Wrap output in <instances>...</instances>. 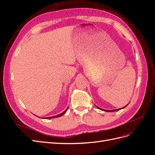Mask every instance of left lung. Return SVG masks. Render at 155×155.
<instances>
[{
	"label": "left lung",
	"instance_id": "obj_1",
	"mask_svg": "<svg viewBox=\"0 0 155 155\" xmlns=\"http://www.w3.org/2000/svg\"><path fill=\"white\" fill-rule=\"evenodd\" d=\"M128 105V104H127ZM127 105H125V107H122V108H120V109H114V110H105V109H101V108H100V107H97L96 105H95L97 108H98V109H100V110H104V111H106V112H114V111H117V110H121V109H124V108H125V107H127Z\"/></svg>",
	"mask_w": 155,
	"mask_h": 155
}]
</instances>
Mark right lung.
<instances>
[{
    "instance_id": "1",
    "label": "right lung",
    "mask_w": 155,
    "mask_h": 155,
    "mask_svg": "<svg viewBox=\"0 0 155 155\" xmlns=\"http://www.w3.org/2000/svg\"><path fill=\"white\" fill-rule=\"evenodd\" d=\"M68 110V108L67 109L65 110L64 112H63L62 113H61V114H58V115H57V116H51V117H47V118H45V119H50V118H58V117H60V116H63L65 112H67V110Z\"/></svg>"
}]
</instances>
